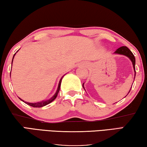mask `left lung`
Masks as SVG:
<instances>
[{
	"label": "left lung",
	"mask_w": 147,
	"mask_h": 147,
	"mask_svg": "<svg viewBox=\"0 0 147 147\" xmlns=\"http://www.w3.org/2000/svg\"><path fill=\"white\" fill-rule=\"evenodd\" d=\"M114 53L120 54V55H123L128 57L130 59L131 61H132V64H133V68H134V72L136 74V68H135L136 59H135V57H134V54L132 53V51H131L127 47V46H121V47L119 48L117 50H116V51H115ZM135 76H136V74H135ZM83 84H83V86L84 88ZM130 91H129V92H130ZM129 92H128V93H129Z\"/></svg>",
	"instance_id": "1"
}]
</instances>
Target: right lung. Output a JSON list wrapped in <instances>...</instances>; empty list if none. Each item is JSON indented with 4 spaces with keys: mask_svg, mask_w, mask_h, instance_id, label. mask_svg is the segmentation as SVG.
<instances>
[{
    "mask_svg": "<svg viewBox=\"0 0 147 147\" xmlns=\"http://www.w3.org/2000/svg\"><path fill=\"white\" fill-rule=\"evenodd\" d=\"M16 52V53H17ZM16 53H15V54H14V55H13V59H12V62H11V64L13 63V58H14V56L15 55V54H16ZM10 75H11V72H10ZM63 77H64V76L62 77V78H61V79H60V81H59V85H58V88H57V92H55V94H54V96L52 97H51V98L50 99H48V100H46V101H40V102H34V103H32V102H26V101H23V100H22L20 98H19L21 100V101H22L23 102H24L26 104H27V105H30V106H31V107H35V108H40V107H45V106H46V105H48L49 103H50V102H52L54 99H55L56 97H57V94H58V93H59V90H60V88H61V81H62V79L63 78Z\"/></svg>",
    "mask_w": 147,
    "mask_h": 147,
    "instance_id": "add662e5",
    "label": "right lung"
}]
</instances>
